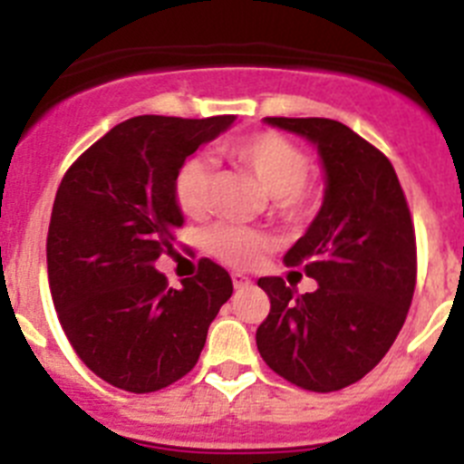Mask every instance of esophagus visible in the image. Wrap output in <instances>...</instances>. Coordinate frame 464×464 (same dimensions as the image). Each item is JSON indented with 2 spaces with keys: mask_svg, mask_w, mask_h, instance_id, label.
I'll use <instances>...</instances> for the list:
<instances>
[{
  "mask_svg": "<svg viewBox=\"0 0 464 464\" xmlns=\"http://www.w3.org/2000/svg\"><path fill=\"white\" fill-rule=\"evenodd\" d=\"M232 285H235L237 290H241V288H248V285H251V281H248L246 276H241V274H232Z\"/></svg>",
  "mask_w": 464,
  "mask_h": 464,
  "instance_id": "34e87169",
  "label": "esophagus"
}]
</instances>
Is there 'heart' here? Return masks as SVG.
<instances>
[{
    "mask_svg": "<svg viewBox=\"0 0 464 464\" xmlns=\"http://www.w3.org/2000/svg\"><path fill=\"white\" fill-rule=\"evenodd\" d=\"M225 155L257 179L272 197V216L302 223L318 207V188L309 176V155L278 132H256L223 146ZM213 169L204 158H188L174 179V197L190 218H202L211 204ZM265 237L246 227L220 225L207 235V251L229 267H251L265 253Z\"/></svg>",
    "mask_w": 464,
    "mask_h": 464,
    "instance_id": "1",
    "label": "heart"
}]
</instances>
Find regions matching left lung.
Here are the masks:
<instances>
[{"instance_id":"left-lung-1","label":"left lung","mask_w":464,"mask_h":464,"mask_svg":"<svg viewBox=\"0 0 464 464\" xmlns=\"http://www.w3.org/2000/svg\"><path fill=\"white\" fill-rule=\"evenodd\" d=\"M309 139L325 169V199L285 265L318 281L299 295L281 276L257 281L269 315L256 332L269 370L314 392L362 379L400 334L416 288V232L391 160L330 118H265Z\"/></svg>"}]
</instances>
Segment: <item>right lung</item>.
Masks as SVG:
<instances>
[{
  "label": "right lung",
  "mask_w": 464,
  "mask_h": 464,
  "mask_svg": "<svg viewBox=\"0 0 464 464\" xmlns=\"http://www.w3.org/2000/svg\"><path fill=\"white\" fill-rule=\"evenodd\" d=\"M235 122L137 116L67 169L48 225V285L88 370L127 392L176 383L199 360L232 278L208 257L181 288L155 269L183 225L174 179L188 155Z\"/></svg>",
  "instance_id": "obj_1"
}]
</instances>
